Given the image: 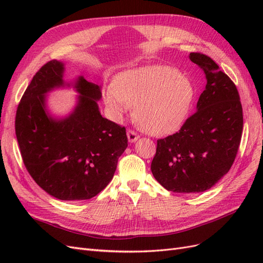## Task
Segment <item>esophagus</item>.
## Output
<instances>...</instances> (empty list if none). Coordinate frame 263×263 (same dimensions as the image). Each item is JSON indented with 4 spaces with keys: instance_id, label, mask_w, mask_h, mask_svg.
Listing matches in <instances>:
<instances>
[{
    "instance_id": "esophagus-1",
    "label": "esophagus",
    "mask_w": 263,
    "mask_h": 263,
    "mask_svg": "<svg viewBox=\"0 0 263 263\" xmlns=\"http://www.w3.org/2000/svg\"><path fill=\"white\" fill-rule=\"evenodd\" d=\"M126 135H128V140H129L130 143L137 142L140 139V135L137 132L132 131V130H128V132H126Z\"/></svg>"
}]
</instances>
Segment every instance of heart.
Here are the masks:
<instances>
[{
  "label": "heart",
  "mask_w": 263,
  "mask_h": 263,
  "mask_svg": "<svg viewBox=\"0 0 263 263\" xmlns=\"http://www.w3.org/2000/svg\"><path fill=\"white\" fill-rule=\"evenodd\" d=\"M193 99L192 83L166 65H146L125 71L104 94L108 111L115 120L134 107V122L152 135H165L179 128Z\"/></svg>",
  "instance_id": "1"
}]
</instances>
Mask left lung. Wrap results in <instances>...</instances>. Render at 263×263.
I'll list each match as a JSON object with an SVG mask.
<instances>
[{"instance_id": "left-lung-1", "label": "left lung", "mask_w": 263, "mask_h": 263, "mask_svg": "<svg viewBox=\"0 0 263 263\" xmlns=\"http://www.w3.org/2000/svg\"><path fill=\"white\" fill-rule=\"evenodd\" d=\"M206 79L197 111L179 132L157 140L151 169L168 191L197 193L209 190L230 171L242 133V107L235 84L212 59L190 53Z\"/></svg>"}]
</instances>
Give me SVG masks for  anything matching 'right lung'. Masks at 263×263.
I'll return each mask as SVG.
<instances>
[{"instance_id":"1","label":"right lung","mask_w":263,"mask_h":263,"mask_svg":"<svg viewBox=\"0 0 263 263\" xmlns=\"http://www.w3.org/2000/svg\"><path fill=\"white\" fill-rule=\"evenodd\" d=\"M64 71L63 62L52 60L33 76L16 111V138L40 188L59 200H88L111 181L128 138L124 126L100 115V86L83 76L66 83ZM60 87H73L79 96L72 111L59 118L48 112L46 94Z\"/></svg>"}]
</instances>
